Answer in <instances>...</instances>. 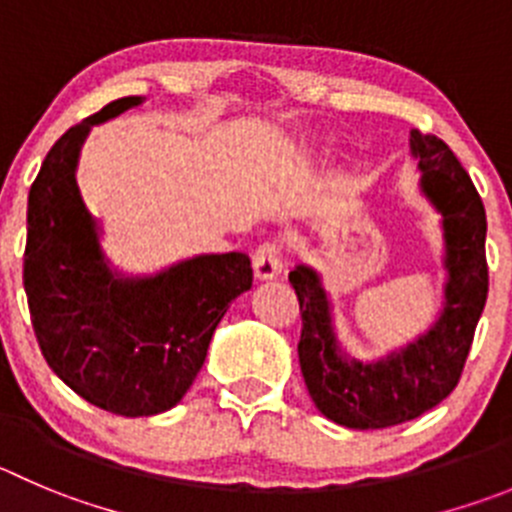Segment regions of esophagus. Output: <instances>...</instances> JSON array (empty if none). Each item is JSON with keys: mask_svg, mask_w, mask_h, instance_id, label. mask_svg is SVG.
Here are the masks:
<instances>
[{"mask_svg": "<svg viewBox=\"0 0 512 512\" xmlns=\"http://www.w3.org/2000/svg\"><path fill=\"white\" fill-rule=\"evenodd\" d=\"M252 267H255L257 280H272L283 272V252L275 242H262L252 255Z\"/></svg>", "mask_w": 512, "mask_h": 512, "instance_id": "34e87169", "label": "esophagus"}]
</instances>
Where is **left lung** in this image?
<instances>
[{"instance_id":"8db88e82","label":"left lung","mask_w":512,"mask_h":512,"mask_svg":"<svg viewBox=\"0 0 512 512\" xmlns=\"http://www.w3.org/2000/svg\"><path fill=\"white\" fill-rule=\"evenodd\" d=\"M412 156L444 232V308L427 333L374 364L356 361L338 346L321 275L308 265L288 275L303 318L298 358L308 394L323 417L348 429L394 427L447 399L487 300V219L475 184L442 138L412 131Z\"/></svg>"}]
</instances>
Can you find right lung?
I'll return each instance as SVG.
<instances>
[{
    "label": "right lung",
    "mask_w": 512,
    "mask_h": 512,
    "mask_svg": "<svg viewBox=\"0 0 512 512\" xmlns=\"http://www.w3.org/2000/svg\"><path fill=\"white\" fill-rule=\"evenodd\" d=\"M143 100H113L62 133L27 199L25 293L42 356L75 394L121 417L176 407L229 303L252 288L245 252L197 255L146 278L108 267L75 169L90 128Z\"/></svg>",
    "instance_id": "1"
}]
</instances>
